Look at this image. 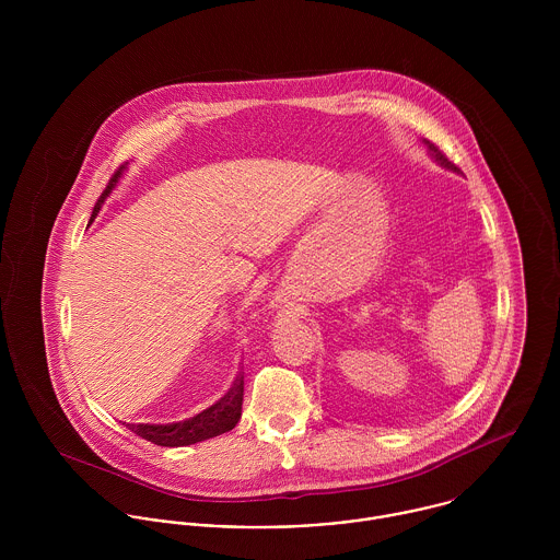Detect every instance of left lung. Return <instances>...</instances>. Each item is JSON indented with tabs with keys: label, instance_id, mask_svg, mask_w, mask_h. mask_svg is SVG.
<instances>
[{
	"label": "left lung",
	"instance_id": "1",
	"mask_svg": "<svg viewBox=\"0 0 560 560\" xmlns=\"http://www.w3.org/2000/svg\"><path fill=\"white\" fill-rule=\"evenodd\" d=\"M429 149H431V151H433V155H435V160L440 161V163H442V165H446V167H453V170H457V167H455V165H453V163H451V161L446 160V158H444V155H442V153H440V151H438V149H435V147H431V144H429Z\"/></svg>",
	"mask_w": 560,
	"mask_h": 560
}]
</instances>
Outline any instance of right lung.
<instances>
[{
	"label": "right lung",
	"instance_id": "right-lung-1",
	"mask_svg": "<svg viewBox=\"0 0 560 560\" xmlns=\"http://www.w3.org/2000/svg\"><path fill=\"white\" fill-rule=\"evenodd\" d=\"M125 165H118V170L112 174L107 187L103 189L101 198L94 205L92 211V220L96 218L103 200L107 198V194L114 189V185L118 183L120 174H122ZM90 220V222H92ZM241 402H243V375L235 380V384L231 386V390L213 402L209 409L187 418V420H178V422H163V424H155V422H140V424H127L133 433H138L140 438L158 444V446H189L215 435H222L231 429H235V424L240 422L241 418Z\"/></svg>",
	"mask_w": 560,
	"mask_h": 560
}]
</instances>
